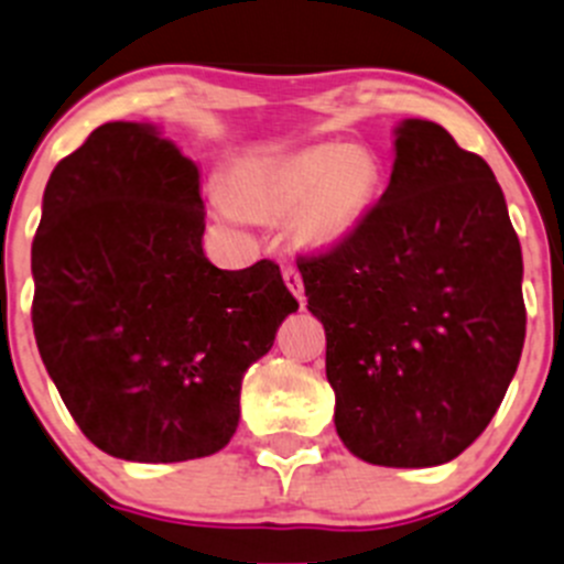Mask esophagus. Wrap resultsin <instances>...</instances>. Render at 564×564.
<instances>
[{"instance_id":"34e87169","label":"esophagus","mask_w":564,"mask_h":564,"mask_svg":"<svg viewBox=\"0 0 564 564\" xmlns=\"http://www.w3.org/2000/svg\"><path fill=\"white\" fill-rule=\"evenodd\" d=\"M283 281H286L289 292L294 294V297L300 300V305L305 303V294H303V275H300V270L294 264L283 267Z\"/></svg>"}]
</instances>
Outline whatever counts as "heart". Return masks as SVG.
<instances>
[{"label":"heart","mask_w":564,"mask_h":564,"mask_svg":"<svg viewBox=\"0 0 564 564\" xmlns=\"http://www.w3.org/2000/svg\"><path fill=\"white\" fill-rule=\"evenodd\" d=\"M382 167L369 149L322 143L278 160L248 162L234 176L242 212L281 220L297 212L294 234L303 245L325 248L347 237L380 193ZM226 215L231 204L217 198Z\"/></svg>","instance_id":"1"}]
</instances>
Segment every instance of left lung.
<instances>
[{
    "label": "left lung",
    "mask_w": 564,
    "mask_h": 564,
    "mask_svg": "<svg viewBox=\"0 0 564 564\" xmlns=\"http://www.w3.org/2000/svg\"><path fill=\"white\" fill-rule=\"evenodd\" d=\"M297 267L355 457L441 466L485 433L521 360L527 305L521 242L482 156L433 120H402L386 193Z\"/></svg>",
    "instance_id": "obj_1"
}]
</instances>
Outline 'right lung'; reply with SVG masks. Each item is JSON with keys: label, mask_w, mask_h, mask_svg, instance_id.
<instances>
[{"label": "right lung", "mask_w": 564, "mask_h": 564, "mask_svg": "<svg viewBox=\"0 0 564 564\" xmlns=\"http://www.w3.org/2000/svg\"><path fill=\"white\" fill-rule=\"evenodd\" d=\"M193 160L149 123L98 126L57 162L32 239V327L90 444L134 463L220 452L239 391L297 300L270 259L217 270Z\"/></svg>", "instance_id": "1"}]
</instances>
